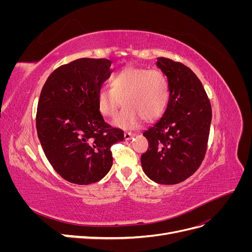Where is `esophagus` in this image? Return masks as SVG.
Segmentation results:
<instances>
[{
	"label": "esophagus",
	"instance_id": "esophagus-1",
	"mask_svg": "<svg viewBox=\"0 0 252 252\" xmlns=\"http://www.w3.org/2000/svg\"><path fill=\"white\" fill-rule=\"evenodd\" d=\"M133 136H134V133H131V132H125V133H124V138H125L126 141L131 140V139L133 138Z\"/></svg>",
	"mask_w": 252,
	"mask_h": 252
}]
</instances>
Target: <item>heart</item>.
<instances>
[{
    "instance_id": "b5f03b06",
    "label": "heart",
    "mask_w": 252,
    "mask_h": 252,
    "mask_svg": "<svg viewBox=\"0 0 252 252\" xmlns=\"http://www.w3.org/2000/svg\"><path fill=\"white\" fill-rule=\"evenodd\" d=\"M169 95V83L164 72L127 66L113 75L111 89L98 91L96 106L104 118H113L123 100L125 107L113 124L123 129H133L139 127L144 119L152 122L161 117Z\"/></svg>"
}]
</instances>
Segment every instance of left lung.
I'll list each match as a JSON object with an SVG mask.
<instances>
[{
  "label": "left lung",
  "mask_w": 252,
  "mask_h": 252,
  "mask_svg": "<svg viewBox=\"0 0 252 252\" xmlns=\"http://www.w3.org/2000/svg\"><path fill=\"white\" fill-rule=\"evenodd\" d=\"M157 66L169 83V101L161 120L144 131L147 151L141 164L147 177L158 184H178L201 166L207 150L211 105L201 81L180 62L158 58Z\"/></svg>",
  "instance_id": "8db88e82"
}]
</instances>
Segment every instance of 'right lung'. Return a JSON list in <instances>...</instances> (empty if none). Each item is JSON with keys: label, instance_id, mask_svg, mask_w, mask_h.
Listing matches in <instances>:
<instances>
[{"label": "right lung", "instance_id": "obj_1", "mask_svg": "<svg viewBox=\"0 0 252 252\" xmlns=\"http://www.w3.org/2000/svg\"><path fill=\"white\" fill-rule=\"evenodd\" d=\"M107 59H78L60 66L44 84L36 111V131L50 165L64 180L88 185L112 166L111 146L124 132L106 123L96 106L110 74Z\"/></svg>", "mask_w": 252, "mask_h": 252}]
</instances>
